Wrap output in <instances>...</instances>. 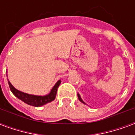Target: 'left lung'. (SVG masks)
Returning <instances> with one entry per match:
<instances>
[{
  "label": "left lung",
  "instance_id": "left-lung-1",
  "mask_svg": "<svg viewBox=\"0 0 135 135\" xmlns=\"http://www.w3.org/2000/svg\"><path fill=\"white\" fill-rule=\"evenodd\" d=\"M77 96H78V98H79V100H80V101L82 102V103H85L83 102V100H82V98H81V97L79 96V94H77Z\"/></svg>",
  "mask_w": 135,
  "mask_h": 135
}]
</instances>
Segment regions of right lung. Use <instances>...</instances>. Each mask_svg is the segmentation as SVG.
<instances>
[{"label": "right lung", "mask_w": 135, "mask_h": 135, "mask_svg": "<svg viewBox=\"0 0 135 135\" xmlns=\"http://www.w3.org/2000/svg\"><path fill=\"white\" fill-rule=\"evenodd\" d=\"M61 84V80H59L56 82V84L54 85L53 89L51 90L50 93L47 95L45 96H37V95H29V94L22 93L21 91L16 90V88L11 85L10 82H8L9 88L12 93L19 99L25 102V103L28 105H30L32 106L35 107H40L43 105L46 104L47 103L53 101V100L56 98V93H57V89Z\"/></svg>", "instance_id": "1"}]
</instances>
